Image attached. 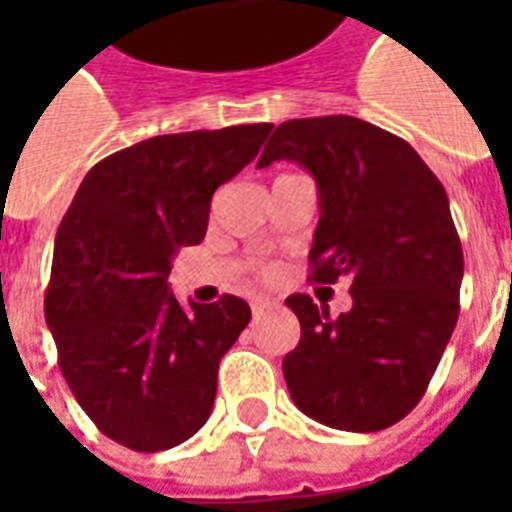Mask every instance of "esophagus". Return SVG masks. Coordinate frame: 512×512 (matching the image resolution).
Instances as JSON below:
<instances>
[{
  "instance_id": "34e87169",
  "label": "esophagus",
  "mask_w": 512,
  "mask_h": 512,
  "mask_svg": "<svg viewBox=\"0 0 512 512\" xmlns=\"http://www.w3.org/2000/svg\"><path fill=\"white\" fill-rule=\"evenodd\" d=\"M268 304H271V301H266V299L252 301V315H255V318H260V315H266Z\"/></svg>"
}]
</instances>
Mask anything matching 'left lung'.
<instances>
[{"label": "left lung", "mask_w": 512, "mask_h": 512, "mask_svg": "<svg viewBox=\"0 0 512 512\" xmlns=\"http://www.w3.org/2000/svg\"><path fill=\"white\" fill-rule=\"evenodd\" d=\"M296 161L318 186L312 282H351L337 318L285 299L301 323L282 359L293 403L321 425L373 433L417 406L458 321L461 238L439 178L406 139L359 117L288 120L257 167Z\"/></svg>", "instance_id": "obj_1"}]
</instances>
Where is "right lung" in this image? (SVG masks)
Here are the masks:
<instances>
[{"mask_svg": "<svg viewBox=\"0 0 512 512\" xmlns=\"http://www.w3.org/2000/svg\"><path fill=\"white\" fill-rule=\"evenodd\" d=\"M271 123L186 131L98 161L54 241L46 323L73 397L136 452L191 439L211 417L222 356L252 310L238 296L180 307L172 257L200 244L213 191L257 156Z\"/></svg>", "mask_w": 512, "mask_h": 512, "instance_id": "add662e5", "label": "right lung"}]
</instances>
